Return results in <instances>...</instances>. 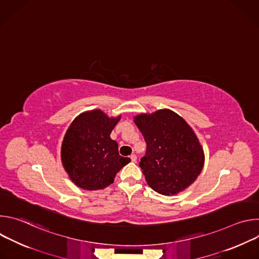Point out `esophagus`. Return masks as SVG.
<instances>
[{
	"mask_svg": "<svg viewBox=\"0 0 259 259\" xmlns=\"http://www.w3.org/2000/svg\"><path fill=\"white\" fill-rule=\"evenodd\" d=\"M130 159H131V162H133V163H135V162L137 161V157H136L135 154L131 155V156H130Z\"/></svg>",
	"mask_w": 259,
	"mask_h": 259,
	"instance_id": "1",
	"label": "esophagus"
}]
</instances>
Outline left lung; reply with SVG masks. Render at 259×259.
Returning a JSON list of instances; mask_svg holds the SVG:
<instances>
[{
  "mask_svg": "<svg viewBox=\"0 0 259 259\" xmlns=\"http://www.w3.org/2000/svg\"><path fill=\"white\" fill-rule=\"evenodd\" d=\"M134 123L146 143L140 167L149 186L165 196L189 188L203 169L204 153L188 123L169 109L139 115Z\"/></svg>",
  "mask_w": 259,
  "mask_h": 259,
  "instance_id": "1",
  "label": "left lung"
}]
</instances>
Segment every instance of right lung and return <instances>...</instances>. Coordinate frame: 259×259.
I'll return each instance as SVG.
<instances>
[{
	"mask_svg": "<svg viewBox=\"0 0 259 259\" xmlns=\"http://www.w3.org/2000/svg\"><path fill=\"white\" fill-rule=\"evenodd\" d=\"M101 110L80 115L67 129L61 149L64 169L84 190H102L114 182L116 174L131 160L119 155L110 133L119 122Z\"/></svg>",
	"mask_w": 259,
	"mask_h": 259,
	"instance_id": "right-lung-1",
	"label": "right lung"
}]
</instances>
